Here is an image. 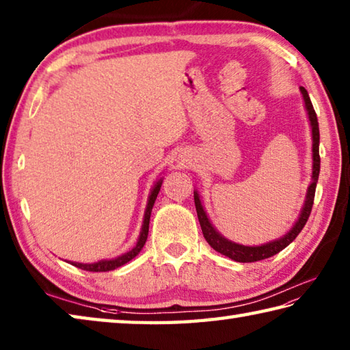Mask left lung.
<instances>
[{"label":"left lung","instance_id":"left-lung-1","mask_svg":"<svg viewBox=\"0 0 350 350\" xmlns=\"http://www.w3.org/2000/svg\"><path fill=\"white\" fill-rule=\"evenodd\" d=\"M300 92L303 94V100H304V107H306L308 116H309V122H310V129H312V182L308 188L306 193V200H304L303 209L300 213V217L295 221V225L291 228L289 232H286L283 237L268 241V243L260 245V246H245V245H239L234 243V241L225 239L219 231L211 225L208 215L205 213V209L202 206L200 197L194 191V203H196V211H197V217H199L200 221V228L203 232V237L209 243V246L213 247L224 256L230 257L234 262H240V263H252V262H258V260H265L269 258L275 254L284 250L291 241H294L298 234L301 232L303 226L306 225V221L310 215V211H312V205H314V197H315V188H317V182H319V174H320V130H319V120H317V114L312 107V103H310V98L306 92V88L300 87Z\"/></svg>","mask_w":350,"mask_h":350}]
</instances>
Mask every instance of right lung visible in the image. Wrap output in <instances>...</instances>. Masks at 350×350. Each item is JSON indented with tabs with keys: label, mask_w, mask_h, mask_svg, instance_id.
Masks as SVG:
<instances>
[{
	"label": "right lung",
	"mask_w": 350,
	"mask_h": 350,
	"mask_svg": "<svg viewBox=\"0 0 350 350\" xmlns=\"http://www.w3.org/2000/svg\"><path fill=\"white\" fill-rule=\"evenodd\" d=\"M161 187H162V179L156 182V185L151 189V194L148 197V203H147V209H145V215H144V224H142V231H141V236H139V240L136 246L133 247L131 251L122 254V256H119L113 260H100L98 263H72L73 266L79 269H84V271H90V272H107V271H113L119 268V266H122L125 263H129L131 258H135L141 250L145 245V241H147L148 237V226H150V217H151V209H153V205L156 202V197L161 191Z\"/></svg>",
	"instance_id": "add662e5"
}]
</instances>
